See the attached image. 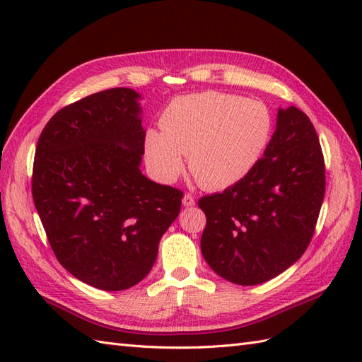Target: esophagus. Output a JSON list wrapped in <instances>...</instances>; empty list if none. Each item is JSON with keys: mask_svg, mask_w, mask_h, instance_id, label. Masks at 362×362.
<instances>
[{"mask_svg": "<svg viewBox=\"0 0 362 362\" xmlns=\"http://www.w3.org/2000/svg\"><path fill=\"white\" fill-rule=\"evenodd\" d=\"M182 204H183V206H193L196 204V201H194V197L191 196V194H185V196H183V199H182Z\"/></svg>", "mask_w": 362, "mask_h": 362, "instance_id": "34e87169", "label": "esophagus"}]
</instances>
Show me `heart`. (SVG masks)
Returning a JSON list of instances; mask_svg holds the SVG:
<instances>
[{
	"label": "heart",
	"mask_w": 362,
	"mask_h": 362,
	"mask_svg": "<svg viewBox=\"0 0 362 362\" xmlns=\"http://www.w3.org/2000/svg\"><path fill=\"white\" fill-rule=\"evenodd\" d=\"M274 115L259 101L205 91L175 98L160 117V130H148L144 158L153 175L173 182L183 171L202 187L224 189L245 179L266 153Z\"/></svg>",
	"instance_id": "heart-1"
}]
</instances>
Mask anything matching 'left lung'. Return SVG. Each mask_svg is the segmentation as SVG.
Returning a JSON list of instances; mask_svg holds the SVG:
<instances>
[{"instance_id":"8db88e82","label":"left lung","mask_w":362,"mask_h":362,"mask_svg":"<svg viewBox=\"0 0 362 362\" xmlns=\"http://www.w3.org/2000/svg\"><path fill=\"white\" fill-rule=\"evenodd\" d=\"M325 194V163L313 122L279 109L276 129L255 169L199 199L206 226L201 250L214 272L252 286L286 271L311 243Z\"/></svg>"}]
</instances>
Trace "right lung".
<instances>
[{
    "label": "right lung",
    "instance_id": "obj_1",
    "mask_svg": "<svg viewBox=\"0 0 362 362\" xmlns=\"http://www.w3.org/2000/svg\"><path fill=\"white\" fill-rule=\"evenodd\" d=\"M141 96L110 88L60 109L38 138L33 197L54 255L103 291L140 283L183 193L141 174Z\"/></svg>",
    "mask_w": 362,
    "mask_h": 362
}]
</instances>
